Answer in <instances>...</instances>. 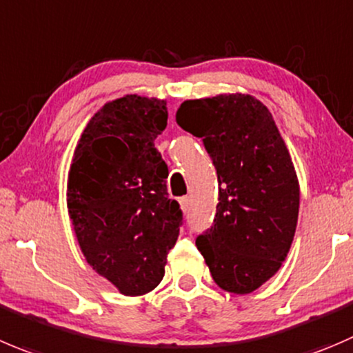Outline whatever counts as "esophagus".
<instances>
[{
    "mask_svg": "<svg viewBox=\"0 0 353 353\" xmlns=\"http://www.w3.org/2000/svg\"><path fill=\"white\" fill-rule=\"evenodd\" d=\"M180 206H182L183 213H189V210H190V199H189V197H182V199H180Z\"/></svg>",
    "mask_w": 353,
    "mask_h": 353,
    "instance_id": "esophagus-1",
    "label": "esophagus"
}]
</instances>
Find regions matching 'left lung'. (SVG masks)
Here are the masks:
<instances>
[{
	"label": "left lung",
	"mask_w": 353,
	"mask_h": 353,
	"mask_svg": "<svg viewBox=\"0 0 353 353\" xmlns=\"http://www.w3.org/2000/svg\"><path fill=\"white\" fill-rule=\"evenodd\" d=\"M176 123L203 139L218 174L213 225L196 246L221 290L248 294L286 260L300 187L270 110L251 95L187 100Z\"/></svg>",
	"instance_id": "obj_1"
}]
</instances>
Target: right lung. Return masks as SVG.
<instances>
[{"label":"right lung","mask_w":353,"mask_h":353,"mask_svg":"<svg viewBox=\"0 0 353 353\" xmlns=\"http://www.w3.org/2000/svg\"><path fill=\"white\" fill-rule=\"evenodd\" d=\"M168 124L164 100L126 95L105 103L79 139L67 206L93 270L126 296L164 277L183 213L168 194V166L154 140Z\"/></svg>","instance_id":"right-lung-1"}]
</instances>
